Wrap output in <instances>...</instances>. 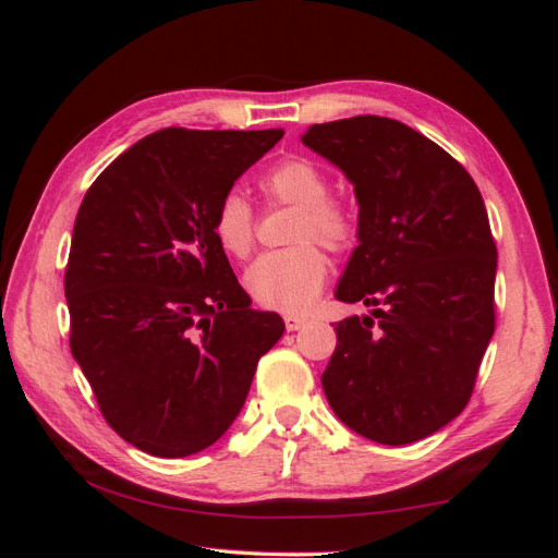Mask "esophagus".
<instances>
[{
  "label": "esophagus",
  "mask_w": 558,
  "mask_h": 558,
  "mask_svg": "<svg viewBox=\"0 0 558 558\" xmlns=\"http://www.w3.org/2000/svg\"><path fill=\"white\" fill-rule=\"evenodd\" d=\"M283 324H286V330H300L302 326H305V324H307V320H305V318H302V316H293V314H286V316H283Z\"/></svg>",
  "instance_id": "34e87169"
}]
</instances>
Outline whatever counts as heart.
<instances>
[{
  "mask_svg": "<svg viewBox=\"0 0 558 558\" xmlns=\"http://www.w3.org/2000/svg\"><path fill=\"white\" fill-rule=\"evenodd\" d=\"M328 185L324 167L302 156L277 162L260 179V191L269 202L298 209L289 234V242L298 246L265 253L246 269V291L260 307L283 314L307 312L328 277L326 256L310 242L335 253L356 242V216L347 202L328 195ZM214 234L230 256H248L256 223L242 193L230 191L218 202Z\"/></svg>",
  "mask_w": 558,
  "mask_h": 558,
  "instance_id": "heart-1",
  "label": "heart"
}]
</instances>
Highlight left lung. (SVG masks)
<instances>
[{"label": "left lung", "mask_w": 558, "mask_h": 558, "mask_svg": "<svg viewBox=\"0 0 558 558\" xmlns=\"http://www.w3.org/2000/svg\"><path fill=\"white\" fill-rule=\"evenodd\" d=\"M302 144L353 183L359 246L320 384L337 418L379 445L445 428L472 396L494 335L498 253L480 189L447 150L393 118L312 125Z\"/></svg>", "instance_id": "obj_1"}]
</instances>
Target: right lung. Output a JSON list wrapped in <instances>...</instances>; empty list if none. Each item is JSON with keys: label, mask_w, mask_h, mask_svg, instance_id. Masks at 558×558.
<instances>
[{"label": "right lung", "mask_w": 558, "mask_h": 558, "mask_svg": "<svg viewBox=\"0 0 558 558\" xmlns=\"http://www.w3.org/2000/svg\"><path fill=\"white\" fill-rule=\"evenodd\" d=\"M281 137L167 128L81 202L64 275L72 356L107 424L150 456L214 445L283 335L279 314L251 310L214 234L218 202Z\"/></svg>", "instance_id": "right-lung-1"}]
</instances>
